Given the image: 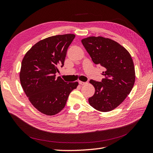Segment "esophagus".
I'll use <instances>...</instances> for the list:
<instances>
[{"mask_svg":"<svg viewBox=\"0 0 153 153\" xmlns=\"http://www.w3.org/2000/svg\"><path fill=\"white\" fill-rule=\"evenodd\" d=\"M87 83V82H83V81H79V84L81 85H86Z\"/></svg>","mask_w":153,"mask_h":153,"instance_id":"1","label":"esophagus"}]
</instances>
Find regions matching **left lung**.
Returning a JSON list of instances; mask_svg holds the SVG:
<instances>
[{"label":"left lung","instance_id":"1","mask_svg":"<svg viewBox=\"0 0 153 153\" xmlns=\"http://www.w3.org/2000/svg\"><path fill=\"white\" fill-rule=\"evenodd\" d=\"M82 44L96 65L104 68L101 81L91 79L95 93L88 98L97 111L108 112L116 108L131 92L135 81L134 63L130 53L117 42L103 37L82 39Z\"/></svg>","mask_w":153,"mask_h":153}]
</instances>
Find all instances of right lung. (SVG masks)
<instances>
[{"label": "right lung", "instance_id": "right-lung-1", "mask_svg": "<svg viewBox=\"0 0 153 153\" xmlns=\"http://www.w3.org/2000/svg\"><path fill=\"white\" fill-rule=\"evenodd\" d=\"M75 38L74 34L58 35L33 45L23 58L20 72L21 86L35 108L52 116L65 107L70 93L77 82L67 83L56 77L62 67L67 49Z\"/></svg>", "mask_w": 153, "mask_h": 153}]
</instances>
